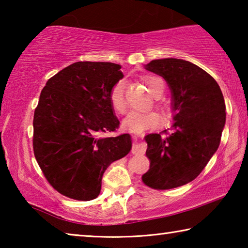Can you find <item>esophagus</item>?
<instances>
[{
    "label": "esophagus",
    "mask_w": 248,
    "mask_h": 248,
    "mask_svg": "<svg viewBox=\"0 0 248 248\" xmlns=\"http://www.w3.org/2000/svg\"><path fill=\"white\" fill-rule=\"evenodd\" d=\"M146 150V144L143 142H136L132 146V153L133 154H139V153H144Z\"/></svg>",
    "instance_id": "34e87169"
}]
</instances>
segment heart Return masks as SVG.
Instances as JSON below:
<instances>
[{
  "mask_svg": "<svg viewBox=\"0 0 248 248\" xmlns=\"http://www.w3.org/2000/svg\"><path fill=\"white\" fill-rule=\"evenodd\" d=\"M145 85L148 86L151 94L154 96H159L164 91V81L162 78L155 75H148L143 78ZM125 82L124 79L117 82L110 91L109 99L112 108L116 111L123 114L127 108L124 96ZM159 116L154 110H131L124 120V125L125 129L134 132H141L144 130L156 127L159 124Z\"/></svg>",
  "mask_w": 248,
  "mask_h": 248,
  "instance_id": "b5f03b06",
  "label": "heart"
}]
</instances>
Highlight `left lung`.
Masks as SVG:
<instances>
[{
	"instance_id": "left-lung-1",
	"label": "left lung",
	"mask_w": 248,
	"mask_h": 248,
	"mask_svg": "<svg viewBox=\"0 0 248 248\" xmlns=\"http://www.w3.org/2000/svg\"><path fill=\"white\" fill-rule=\"evenodd\" d=\"M144 68L169 85L174 121L169 131L144 137L151 163L142 180L153 189H171L194 180L219 148L225 125L223 94L211 75L189 61L157 59Z\"/></svg>"
}]
</instances>
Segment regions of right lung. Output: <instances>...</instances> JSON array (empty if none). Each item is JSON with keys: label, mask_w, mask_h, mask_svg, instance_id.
Segmentation results:
<instances>
[{"label": "right lung", "mask_w": 248, "mask_h": 248, "mask_svg": "<svg viewBox=\"0 0 248 248\" xmlns=\"http://www.w3.org/2000/svg\"><path fill=\"white\" fill-rule=\"evenodd\" d=\"M111 62H75L48 79L33 115V153L49 184L60 194L89 201L99 195L112 162L131 150L109 95L124 78Z\"/></svg>", "instance_id": "obj_1"}]
</instances>
